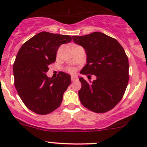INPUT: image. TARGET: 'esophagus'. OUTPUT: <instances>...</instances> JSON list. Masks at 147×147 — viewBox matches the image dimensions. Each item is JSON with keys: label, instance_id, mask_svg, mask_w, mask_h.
<instances>
[{"label": "esophagus", "instance_id": "1", "mask_svg": "<svg viewBox=\"0 0 147 147\" xmlns=\"http://www.w3.org/2000/svg\"><path fill=\"white\" fill-rule=\"evenodd\" d=\"M78 80V76H76V75H72V77H71V80L73 82V81H75V80Z\"/></svg>", "mask_w": 147, "mask_h": 147}]
</instances>
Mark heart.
I'll return each instance as SVG.
<instances>
[{
    "instance_id": "heart-1",
    "label": "heart",
    "mask_w": 147,
    "mask_h": 147,
    "mask_svg": "<svg viewBox=\"0 0 147 147\" xmlns=\"http://www.w3.org/2000/svg\"><path fill=\"white\" fill-rule=\"evenodd\" d=\"M69 72H75V69H74V68H72V67L69 68Z\"/></svg>"
}]
</instances>
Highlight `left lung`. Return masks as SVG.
Returning a JSON list of instances; mask_svg holds the SVG:
<instances>
[{"mask_svg": "<svg viewBox=\"0 0 147 147\" xmlns=\"http://www.w3.org/2000/svg\"><path fill=\"white\" fill-rule=\"evenodd\" d=\"M72 40L87 55V64L80 73L89 80V75L96 77L92 82L79 78L81 103L97 113L109 111L121 100L128 84L129 61L124 48L116 39L100 32L72 36Z\"/></svg>", "mask_w": 147, "mask_h": 147, "instance_id": "1", "label": "left lung"}]
</instances>
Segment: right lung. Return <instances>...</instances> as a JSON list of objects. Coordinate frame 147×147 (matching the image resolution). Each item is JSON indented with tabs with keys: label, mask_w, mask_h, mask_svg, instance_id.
<instances>
[{
	"label": "right lung",
	"mask_w": 147,
	"mask_h": 147,
	"mask_svg": "<svg viewBox=\"0 0 147 147\" xmlns=\"http://www.w3.org/2000/svg\"><path fill=\"white\" fill-rule=\"evenodd\" d=\"M72 40L69 35L41 32L25 42L13 64L15 87L23 103L38 115H47L61 105L63 94L71 83L70 75L60 72L48 78V66L54 63L62 44Z\"/></svg>",
	"instance_id": "obj_1"
}]
</instances>
